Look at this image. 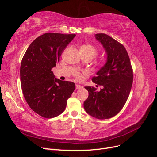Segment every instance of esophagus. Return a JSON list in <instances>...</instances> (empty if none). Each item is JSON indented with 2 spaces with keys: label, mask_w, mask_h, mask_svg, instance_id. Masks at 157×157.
<instances>
[{
  "label": "esophagus",
  "mask_w": 157,
  "mask_h": 157,
  "mask_svg": "<svg viewBox=\"0 0 157 157\" xmlns=\"http://www.w3.org/2000/svg\"><path fill=\"white\" fill-rule=\"evenodd\" d=\"M83 88L82 86H81V85H79V84H76V88H77V90H80V89H82Z\"/></svg>",
  "instance_id": "obj_1"
}]
</instances>
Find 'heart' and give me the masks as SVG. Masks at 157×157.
<instances>
[{
	"mask_svg": "<svg viewBox=\"0 0 157 157\" xmlns=\"http://www.w3.org/2000/svg\"><path fill=\"white\" fill-rule=\"evenodd\" d=\"M80 53H81V54L90 56L93 57V58L95 56L97 55L98 52V50L96 48V46H94V45L90 44H84V45L80 46ZM75 77H76V78L79 79V80L82 79V78L81 74L79 73H76Z\"/></svg>",
	"mask_w": 157,
	"mask_h": 157,
	"instance_id": "heart-1",
	"label": "heart"
}]
</instances>
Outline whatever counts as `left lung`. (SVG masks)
Returning <instances> with one entry per match:
<instances>
[{"label": "left lung", "mask_w": 157, "mask_h": 157, "mask_svg": "<svg viewBox=\"0 0 157 157\" xmlns=\"http://www.w3.org/2000/svg\"><path fill=\"white\" fill-rule=\"evenodd\" d=\"M95 36L105 48L107 59L96 77L92 78L103 88L96 92L94 87H85L89 95L84 108L90 115L103 120L117 115L125 105L132 86L133 69L124 46L104 33Z\"/></svg>", "instance_id": "obj_1"}]
</instances>
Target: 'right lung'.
Masks as SVG:
<instances>
[{
	"mask_svg": "<svg viewBox=\"0 0 157 157\" xmlns=\"http://www.w3.org/2000/svg\"><path fill=\"white\" fill-rule=\"evenodd\" d=\"M75 36L46 33L31 42L22 58L20 80L23 96L32 110L44 118L62 113L75 90L74 82L55 78L52 69Z\"/></svg>",
	"mask_w": 157,
	"mask_h": 157,
	"instance_id": "right-lung-1",
	"label": "right lung"
}]
</instances>
